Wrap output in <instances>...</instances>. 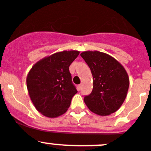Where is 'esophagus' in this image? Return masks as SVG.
<instances>
[{
    "mask_svg": "<svg viewBox=\"0 0 151 151\" xmlns=\"http://www.w3.org/2000/svg\"><path fill=\"white\" fill-rule=\"evenodd\" d=\"M81 88H82V85H78V86H77V90H78V91H80Z\"/></svg>",
    "mask_w": 151,
    "mask_h": 151,
    "instance_id": "esophagus-1",
    "label": "esophagus"
}]
</instances>
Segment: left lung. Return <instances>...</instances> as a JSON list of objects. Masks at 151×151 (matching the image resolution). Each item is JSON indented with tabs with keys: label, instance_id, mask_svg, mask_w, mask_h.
Instances as JSON below:
<instances>
[{
	"label": "left lung",
	"instance_id": "8db88e82",
	"mask_svg": "<svg viewBox=\"0 0 151 151\" xmlns=\"http://www.w3.org/2000/svg\"><path fill=\"white\" fill-rule=\"evenodd\" d=\"M80 56L90 68L93 89L84 102L94 113L101 116L116 112L124 101L129 80L124 68L115 58L99 51H84Z\"/></svg>",
	"mask_w": 151,
	"mask_h": 151
}]
</instances>
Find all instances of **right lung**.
<instances>
[{
  "label": "right lung",
  "instance_id": "1",
  "mask_svg": "<svg viewBox=\"0 0 151 151\" xmlns=\"http://www.w3.org/2000/svg\"><path fill=\"white\" fill-rule=\"evenodd\" d=\"M77 50H64L39 60L27 77L29 98L36 109L48 118L64 114L77 92L69 66L78 56Z\"/></svg>",
  "mask_w": 151,
  "mask_h": 151
}]
</instances>
